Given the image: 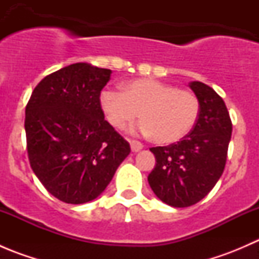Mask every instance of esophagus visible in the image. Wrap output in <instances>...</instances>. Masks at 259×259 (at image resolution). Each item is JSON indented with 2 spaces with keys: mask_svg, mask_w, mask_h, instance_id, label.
Instances as JSON below:
<instances>
[{
  "mask_svg": "<svg viewBox=\"0 0 259 259\" xmlns=\"http://www.w3.org/2000/svg\"><path fill=\"white\" fill-rule=\"evenodd\" d=\"M130 146H132V150L134 151V153H137V151H140L143 149L142 143L137 142V140H132V142H130Z\"/></svg>",
  "mask_w": 259,
  "mask_h": 259,
  "instance_id": "obj_1",
  "label": "esophagus"
}]
</instances>
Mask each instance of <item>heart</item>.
<instances>
[{"instance_id": "b5f03b06", "label": "heart", "mask_w": 259, "mask_h": 259, "mask_svg": "<svg viewBox=\"0 0 259 259\" xmlns=\"http://www.w3.org/2000/svg\"><path fill=\"white\" fill-rule=\"evenodd\" d=\"M100 104L108 121L124 129L142 113L140 130L159 144H173L189 134L199 116V100L193 91L154 79H137L122 91L104 90Z\"/></svg>"}]
</instances>
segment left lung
<instances>
[{"mask_svg":"<svg viewBox=\"0 0 259 259\" xmlns=\"http://www.w3.org/2000/svg\"><path fill=\"white\" fill-rule=\"evenodd\" d=\"M189 88L199 100V116L192 132L178 143L150 148L156 164L148 182L165 204L185 208L202 200L223 174L232 121L223 99L205 83Z\"/></svg>","mask_w":259,"mask_h":259,"instance_id":"obj_1","label":"left lung"}]
</instances>
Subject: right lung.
I'll return each mask as SVG.
<instances>
[{"mask_svg":"<svg viewBox=\"0 0 259 259\" xmlns=\"http://www.w3.org/2000/svg\"><path fill=\"white\" fill-rule=\"evenodd\" d=\"M110 75L88 62L69 65L44 77L26 106L31 168L49 193L69 204L98 198L130 153L100 105Z\"/></svg>","mask_w":259,"mask_h":259,"instance_id":"add662e5","label":"right lung"}]
</instances>
